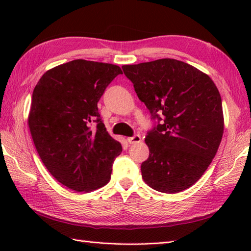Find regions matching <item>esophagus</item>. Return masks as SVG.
<instances>
[{"label":"esophagus","instance_id":"34e87169","mask_svg":"<svg viewBox=\"0 0 251 251\" xmlns=\"http://www.w3.org/2000/svg\"><path fill=\"white\" fill-rule=\"evenodd\" d=\"M127 141H128L130 145H135V143H139L141 142V136L140 135H135L132 137L127 138Z\"/></svg>","mask_w":251,"mask_h":251}]
</instances>
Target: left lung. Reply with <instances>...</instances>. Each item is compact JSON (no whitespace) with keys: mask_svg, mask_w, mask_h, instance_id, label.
I'll return each mask as SVG.
<instances>
[{"mask_svg":"<svg viewBox=\"0 0 251 251\" xmlns=\"http://www.w3.org/2000/svg\"><path fill=\"white\" fill-rule=\"evenodd\" d=\"M157 125L148 132L145 182L162 193L193 185L209 166L223 135L222 101L199 69L170 58L122 67Z\"/></svg>","mask_w":251,"mask_h":251,"instance_id":"1","label":"left lung"}]
</instances>
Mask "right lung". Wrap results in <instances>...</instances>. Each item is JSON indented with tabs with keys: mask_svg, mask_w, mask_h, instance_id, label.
<instances>
[{
	"mask_svg": "<svg viewBox=\"0 0 251 251\" xmlns=\"http://www.w3.org/2000/svg\"><path fill=\"white\" fill-rule=\"evenodd\" d=\"M119 74V66L76 59L50 69L34 87L32 139L47 170L69 189L90 192L110 181L122 146L106 131L97 104Z\"/></svg>",
	"mask_w": 251,
	"mask_h": 251,
	"instance_id": "add662e5",
	"label": "right lung"
}]
</instances>
